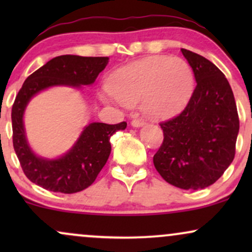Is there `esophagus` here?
I'll return each mask as SVG.
<instances>
[{
  "instance_id": "34e87169",
  "label": "esophagus",
  "mask_w": 252,
  "mask_h": 252,
  "mask_svg": "<svg viewBox=\"0 0 252 252\" xmlns=\"http://www.w3.org/2000/svg\"><path fill=\"white\" fill-rule=\"evenodd\" d=\"M144 124L146 123H144L143 121H140V120H134L131 122V126H134V128H141V126H143Z\"/></svg>"
}]
</instances>
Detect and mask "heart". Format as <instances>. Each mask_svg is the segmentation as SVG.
Here are the masks:
<instances>
[{
	"label": "heart",
	"mask_w": 252,
	"mask_h": 252,
	"mask_svg": "<svg viewBox=\"0 0 252 252\" xmlns=\"http://www.w3.org/2000/svg\"><path fill=\"white\" fill-rule=\"evenodd\" d=\"M110 94L126 105L141 100L143 114L153 120H163L180 112L194 90V73L180 57L152 56L111 72L106 79Z\"/></svg>",
	"instance_id": "heart-1"
}]
</instances>
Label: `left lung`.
I'll use <instances>...</instances> for the list:
<instances>
[{"mask_svg":"<svg viewBox=\"0 0 252 252\" xmlns=\"http://www.w3.org/2000/svg\"><path fill=\"white\" fill-rule=\"evenodd\" d=\"M181 52L196 86L184 111L161 123L163 143L153 162L168 184L195 190L215 184L233 161L239 120L224 73L206 58Z\"/></svg>","mask_w":252,"mask_h":252,"instance_id":"1","label":"left lung"}]
</instances>
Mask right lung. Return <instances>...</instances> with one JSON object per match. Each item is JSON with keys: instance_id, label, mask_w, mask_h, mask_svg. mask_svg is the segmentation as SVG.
Returning a JSON list of instances; mask_svg holds the SVG:
<instances>
[{"instance_id": "1", "label": "right lung", "mask_w": 252, "mask_h": 252, "mask_svg": "<svg viewBox=\"0 0 252 252\" xmlns=\"http://www.w3.org/2000/svg\"><path fill=\"white\" fill-rule=\"evenodd\" d=\"M108 57H56L25 80L11 109L14 149L24 173L32 182L52 192L77 193L88 189L108 161L110 137L126 128V123L92 122L84 126L73 146L59 158H45L34 153L27 138L25 112L36 94L57 86L80 90L92 85L106 67Z\"/></svg>"}]
</instances>
